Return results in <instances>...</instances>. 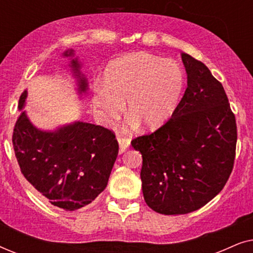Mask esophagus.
Listing matches in <instances>:
<instances>
[{
  "instance_id": "obj_1",
  "label": "esophagus",
  "mask_w": 253,
  "mask_h": 253,
  "mask_svg": "<svg viewBox=\"0 0 253 253\" xmlns=\"http://www.w3.org/2000/svg\"><path fill=\"white\" fill-rule=\"evenodd\" d=\"M117 141H119L120 145V153H123V152L126 151V148L130 146V140L126 137H117Z\"/></svg>"
}]
</instances>
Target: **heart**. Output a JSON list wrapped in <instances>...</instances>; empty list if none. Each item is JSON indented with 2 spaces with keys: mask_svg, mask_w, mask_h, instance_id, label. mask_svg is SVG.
<instances>
[{
  "mask_svg": "<svg viewBox=\"0 0 253 253\" xmlns=\"http://www.w3.org/2000/svg\"><path fill=\"white\" fill-rule=\"evenodd\" d=\"M183 88L184 74L177 62L134 53L110 62L93 105L103 122L112 124L126 102L127 119L140 129L155 130L177 109Z\"/></svg>",
  "mask_w": 253,
  "mask_h": 253,
  "instance_id": "heart-1",
  "label": "heart"
}]
</instances>
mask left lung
I'll list each match as a JSON object with an SVG mask.
<instances>
[{"label":"left lung","mask_w":253,"mask_h":253,"mask_svg":"<svg viewBox=\"0 0 253 253\" xmlns=\"http://www.w3.org/2000/svg\"><path fill=\"white\" fill-rule=\"evenodd\" d=\"M188 87L171 119L131 141L143 157L148 207L165 215L199 210L223 189L234 167L237 129L222 84L200 61L182 53Z\"/></svg>","instance_id":"8db88e82"}]
</instances>
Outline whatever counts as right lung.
I'll use <instances>...</instances> for the list:
<instances>
[{
	"label": "right lung",
	"mask_w": 253,
	"mask_h": 253,
	"mask_svg": "<svg viewBox=\"0 0 253 253\" xmlns=\"http://www.w3.org/2000/svg\"><path fill=\"white\" fill-rule=\"evenodd\" d=\"M77 82L79 95L86 94L87 79L74 49L63 53ZM27 91L19 98L20 115L12 134L20 171L39 195L64 211L91 204L106 189L119 154L115 134L106 127L76 121L54 131L41 130L31 122L23 108Z\"/></svg>",
	"instance_id": "1"
}]
</instances>
